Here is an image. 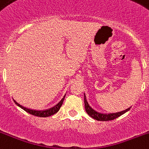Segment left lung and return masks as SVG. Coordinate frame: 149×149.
Masks as SVG:
<instances>
[{
	"label": "left lung",
	"instance_id": "1",
	"mask_svg": "<svg viewBox=\"0 0 149 149\" xmlns=\"http://www.w3.org/2000/svg\"><path fill=\"white\" fill-rule=\"evenodd\" d=\"M84 105H85V110H86V113L89 115V116H91L93 119H96L97 121H110V120H113V119H116L119 116H122V114L125 113L126 112H127L130 108H127V109L125 110V111H122L121 112H117V113H102L97 112L95 110H94L92 107L89 105V104L88 103L87 100H86V95L85 93L84 94Z\"/></svg>",
	"mask_w": 149,
	"mask_h": 149
}]
</instances>
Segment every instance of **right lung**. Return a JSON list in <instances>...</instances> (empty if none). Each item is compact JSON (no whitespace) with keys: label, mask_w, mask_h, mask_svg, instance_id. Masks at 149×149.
<instances>
[{"label":"right lung","mask_w":149,"mask_h":149,"mask_svg":"<svg viewBox=\"0 0 149 149\" xmlns=\"http://www.w3.org/2000/svg\"><path fill=\"white\" fill-rule=\"evenodd\" d=\"M65 97V96L63 97V99H62L61 100H60V102H59L57 104V105H54V107L49 108V109L44 110V111H39V110H33V109H30V108H25V107L22 106V105L19 104L18 102H17V101H16L14 99H13V100H14V102L17 104V105H18L19 107H20L21 108H22L24 111H25L26 112H27V113H30V114L33 115V116H40V117H48V116H52V115H54V113H57V111L60 110V107L62 106L63 101H64Z\"/></svg>","instance_id":"obj_1"}]
</instances>
